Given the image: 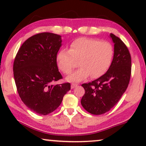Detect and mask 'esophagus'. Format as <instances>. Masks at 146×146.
<instances>
[{"mask_svg":"<svg viewBox=\"0 0 146 146\" xmlns=\"http://www.w3.org/2000/svg\"><path fill=\"white\" fill-rule=\"evenodd\" d=\"M77 86H78L77 84H71V88H72V89L76 87Z\"/></svg>","mask_w":146,"mask_h":146,"instance_id":"34e87169","label":"esophagus"}]
</instances>
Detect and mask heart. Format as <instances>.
<instances>
[{
  "mask_svg": "<svg viewBox=\"0 0 146 146\" xmlns=\"http://www.w3.org/2000/svg\"><path fill=\"white\" fill-rule=\"evenodd\" d=\"M113 56V48L110 42L97 38L82 37L74 40L70 50L62 48L56 54L58 68L68 74L79 60L80 68L67 77L70 82H80L90 75L97 78L106 72L110 66Z\"/></svg>",
  "mask_w": 146,
  "mask_h": 146,
  "instance_id": "obj_1",
  "label": "heart"
}]
</instances>
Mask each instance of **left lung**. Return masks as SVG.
<instances>
[{
	"label": "left lung",
	"mask_w": 146,
	"mask_h": 146,
	"mask_svg": "<svg viewBox=\"0 0 146 146\" xmlns=\"http://www.w3.org/2000/svg\"><path fill=\"white\" fill-rule=\"evenodd\" d=\"M114 43L113 60L104 74L82 85L85 94L81 104L94 115L103 114L114 106L128 86L131 76V56L121 39L110 34Z\"/></svg>",
	"instance_id": "8db88e82"
}]
</instances>
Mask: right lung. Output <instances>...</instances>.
<instances>
[{"instance_id": "1", "label": "right lung", "mask_w": 146, "mask_h": 146, "mask_svg": "<svg viewBox=\"0 0 146 146\" xmlns=\"http://www.w3.org/2000/svg\"><path fill=\"white\" fill-rule=\"evenodd\" d=\"M61 36L42 33L30 37L20 48L13 64L18 93L27 106L40 115H47L60 105L70 84L53 85L62 78L56 54Z\"/></svg>"}]
</instances>
